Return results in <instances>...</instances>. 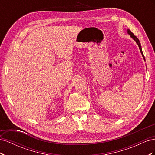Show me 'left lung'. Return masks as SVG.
<instances>
[{
	"label": "left lung",
	"mask_w": 155,
	"mask_h": 155,
	"mask_svg": "<svg viewBox=\"0 0 155 155\" xmlns=\"http://www.w3.org/2000/svg\"><path fill=\"white\" fill-rule=\"evenodd\" d=\"M127 34H129V35H130V37L131 38H132L136 43H137V44L138 45V47H139V49H140V52H141V54H142V57H143V59H144V61H145V57H144V55H143V52H142V46H141V44H140V41H139V39L137 38V37H136L132 32L130 31V30H129V29H127Z\"/></svg>",
	"instance_id": "obj_1"
}]
</instances>
